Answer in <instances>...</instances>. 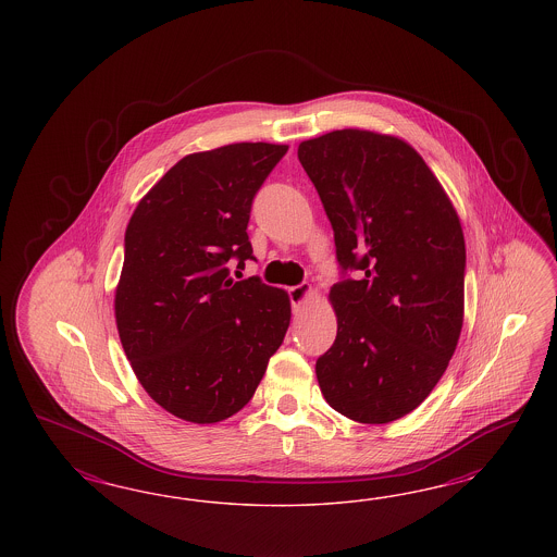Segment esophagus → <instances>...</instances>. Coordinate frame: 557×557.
Listing matches in <instances>:
<instances>
[{
  "label": "esophagus",
  "mask_w": 557,
  "mask_h": 557,
  "mask_svg": "<svg viewBox=\"0 0 557 557\" xmlns=\"http://www.w3.org/2000/svg\"><path fill=\"white\" fill-rule=\"evenodd\" d=\"M312 286L310 284H300V286L289 287L287 294H289V302L294 306V310H298L302 306L304 300L310 296Z\"/></svg>",
  "instance_id": "34e87169"
}]
</instances>
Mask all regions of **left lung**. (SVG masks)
<instances>
[{"mask_svg": "<svg viewBox=\"0 0 557 557\" xmlns=\"http://www.w3.org/2000/svg\"><path fill=\"white\" fill-rule=\"evenodd\" d=\"M298 159L335 233L337 338L317 359L322 396L366 424L403 419L437 386L463 324L466 243L421 154L396 136L345 128ZM347 270H359L357 281Z\"/></svg>", "mask_w": 557, "mask_h": 557, "instance_id": "1", "label": "left lung"}]
</instances>
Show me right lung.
Returning <instances> with one entry per match:
<instances>
[{"mask_svg":"<svg viewBox=\"0 0 557 557\" xmlns=\"http://www.w3.org/2000/svg\"><path fill=\"white\" fill-rule=\"evenodd\" d=\"M286 145L235 143L177 161L138 202L124 235L114 312L147 394L173 417L212 424L253 398L286 337L289 298L231 265L255 259V194Z\"/></svg>","mask_w":557,"mask_h":557,"instance_id":"obj_1","label":"right lung"}]
</instances>
